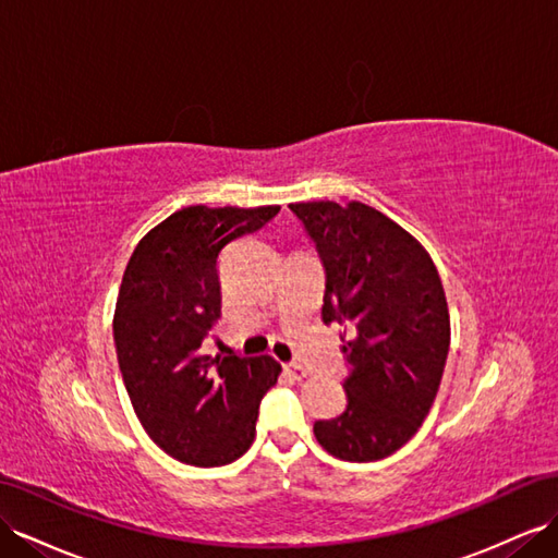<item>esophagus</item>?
I'll use <instances>...</instances> for the list:
<instances>
[{
	"label": "esophagus",
	"instance_id": "obj_1",
	"mask_svg": "<svg viewBox=\"0 0 558 558\" xmlns=\"http://www.w3.org/2000/svg\"><path fill=\"white\" fill-rule=\"evenodd\" d=\"M283 371L289 373L293 380H303V378H307V368H305V366H300V364H295V361H291V364H286V366H283Z\"/></svg>",
	"mask_w": 558,
	"mask_h": 558
}]
</instances>
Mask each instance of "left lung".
I'll use <instances>...</instances> for the list:
<instances>
[{
    "label": "left lung",
    "instance_id": "1",
    "mask_svg": "<svg viewBox=\"0 0 558 558\" xmlns=\"http://www.w3.org/2000/svg\"><path fill=\"white\" fill-rule=\"evenodd\" d=\"M326 269L322 319L350 330L342 354L348 409L316 420L326 453L373 462L395 453L425 423L441 385L450 316L439 272L401 225L361 202H298Z\"/></svg>",
    "mask_w": 558,
    "mask_h": 558
}]
</instances>
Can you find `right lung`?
Segmentation results:
<instances>
[{
    "instance_id": "add662e5",
    "label": "right lung",
    "mask_w": 558,
    "mask_h": 558,
    "mask_svg": "<svg viewBox=\"0 0 558 558\" xmlns=\"http://www.w3.org/2000/svg\"><path fill=\"white\" fill-rule=\"evenodd\" d=\"M279 206H187L133 248L114 307L119 371L143 429L163 453L220 466L253 444L255 420L281 364L272 356L202 354L220 319L218 258Z\"/></svg>"
}]
</instances>
